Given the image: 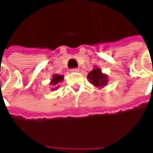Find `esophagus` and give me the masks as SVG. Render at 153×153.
Wrapping results in <instances>:
<instances>
[{"mask_svg": "<svg viewBox=\"0 0 153 153\" xmlns=\"http://www.w3.org/2000/svg\"><path fill=\"white\" fill-rule=\"evenodd\" d=\"M79 68H72V69H71V72H73V73H77V72H79Z\"/></svg>", "mask_w": 153, "mask_h": 153, "instance_id": "1", "label": "esophagus"}]
</instances>
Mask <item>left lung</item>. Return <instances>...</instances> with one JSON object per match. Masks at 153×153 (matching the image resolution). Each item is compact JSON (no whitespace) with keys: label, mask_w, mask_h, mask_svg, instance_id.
<instances>
[{"label":"left lung","mask_w":153,"mask_h":153,"mask_svg":"<svg viewBox=\"0 0 153 153\" xmlns=\"http://www.w3.org/2000/svg\"><path fill=\"white\" fill-rule=\"evenodd\" d=\"M88 78L89 79V81L95 87H103L107 84L108 79L107 76L102 73L100 68H94L88 74Z\"/></svg>","instance_id":"obj_1"}]
</instances>
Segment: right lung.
Listing matches in <instances>:
<instances>
[{
    "label": "right lung",
    "instance_id": "right-lung-1",
    "mask_svg": "<svg viewBox=\"0 0 153 153\" xmlns=\"http://www.w3.org/2000/svg\"><path fill=\"white\" fill-rule=\"evenodd\" d=\"M63 79H64V76H62V75H57V74H55V75H53V78H52V79L51 81V84L52 86H56L59 81H62ZM54 89H56V88H54Z\"/></svg>",
    "mask_w": 153,
    "mask_h": 153
}]
</instances>
